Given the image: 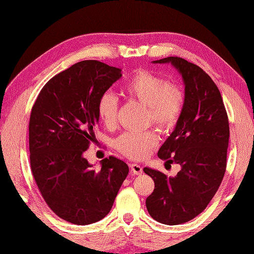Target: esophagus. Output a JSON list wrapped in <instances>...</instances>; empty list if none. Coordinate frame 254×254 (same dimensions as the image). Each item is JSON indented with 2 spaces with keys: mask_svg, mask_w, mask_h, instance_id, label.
I'll list each match as a JSON object with an SVG mask.
<instances>
[{
  "mask_svg": "<svg viewBox=\"0 0 254 254\" xmlns=\"http://www.w3.org/2000/svg\"><path fill=\"white\" fill-rule=\"evenodd\" d=\"M130 169L134 175H141L142 174V167L137 164H130Z\"/></svg>",
  "mask_w": 254,
  "mask_h": 254,
  "instance_id": "34e87169",
  "label": "esophagus"
}]
</instances>
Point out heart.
Wrapping results in <instances>:
<instances>
[{
	"label": "heart",
	"mask_w": 254,
	"mask_h": 254,
	"mask_svg": "<svg viewBox=\"0 0 254 254\" xmlns=\"http://www.w3.org/2000/svg\"><path fill=\"white\" fill-rule=\"evenodd\" d=\"M123 94L128 98L147 107L148 123L160 131L168 132L177 127L186 106V94L181 86L168 83L160 75L148 69H139L123 86ZM119 102L110 91L102 93L96 104L99 121L105 127L115 126ZM158 135L154 130L145 132H126L113 142L116 149L132 159L146 157L156 145Z\"/></svg>",
	"instance_id": "1"
}]
</instances>
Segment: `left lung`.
Segmentation results:
<instances>
[{"mask_svg":"<svg viewBox=\"0 0 254 254\" xmlns=\"http://www.w3.org/2000/svg\"><path fill=\"white\" fill-rule=\"evenodd\" d=\"M154 63H171L182 75L186 106L175 131L158 152L166 166L178 164L176 177L144 168L155 189L146 208L166 225L185 224L206 208L222 183L227 166L229 122L218 87L203 69L178 57Z\"/></svg>","mask_w":254,"mask_h":254,"instance_id":"1","label":"left lung"}]
</instances>
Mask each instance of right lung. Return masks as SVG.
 Here are the masks:
<instances>
[{
  "label": "right lung",
  "mask_w": 254,
  "mask_h": 254,
  "mask_svg": "<svg viewBox=\"0 0 254 254\" xmlns=\"http://www.w3.org/2000/svg\"><path fill=\"white\" fill-rule=\"evenodd\" d=\"M120 77V68L80 61L48 80L32 106V176L48 206L68 223L88 225L104 218L128 174L127 165L113 156L100 161L99 170L84 158L99 120L97 100Z\"/></svg>",
  "instance_id": "add662e5"
}]
</instances>
